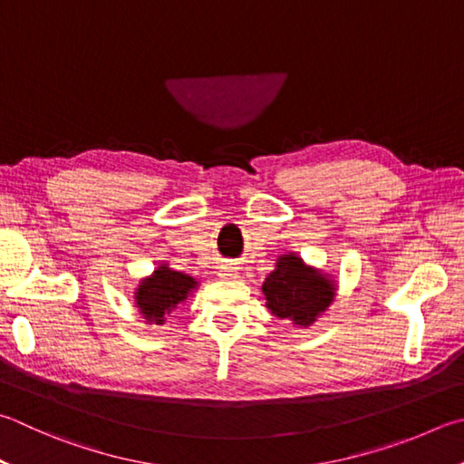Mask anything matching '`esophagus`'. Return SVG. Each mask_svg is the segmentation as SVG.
I'll return each instance as SVG.
<instances>
[{
	"mask_svg": "<svg viewBox=\"0 0 464 464\" xmlns=\"http://www.w3.org/2000/svg\"><path fill=\"white\" fill-rule=\"evenodd\" d=\"M221 277H225V280H235V277L239 276L237 267H229V266H223L221 267V274H218Z\"/></svg>",
	"mask_w": 464,
	"mask_h": 464,
	"instance_id": "esophagus-1",
	"label": "esophagus"
}]
</instances>
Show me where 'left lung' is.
Segmentation results:
<instances>
[{"label":"left lung","mask_w":464,"mask_h":464,"mask_svg":"<svg viewBox=\"0 0 464 464\" xmlns=\"http://www.w3.org/2000/svg\"><path fill=\"white\" fill-rule=\"evenodd\" d=\"M261 290L272 314L290 320L292 324L310 326L331 306L336 288L326 274L308 267L302 257L288 254L277 257L276 269L266 277Z\"/></svg>","instance_id":"1"}]
</instances>
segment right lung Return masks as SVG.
Listing matches in <instances>:
<instances>
[{
	"label": "right lung",
	"mask_w": 464,
	"mask_h": 464,
	"mask_svg": "<svg viewBox=\"0 0 464 464\" xmlns=\"http://www.w3.org/2000/svg\"><path fill=\"white\" fill-rule=\"evenodd\" d=\"M198 282L195 277L166 264L154 269V274L144 277L136 290V306L140 314L148 320V324H164V316L188 298L192 290H197Z\"/></svg>",
	"instance_id": "add662e5"
}]
</instances>
